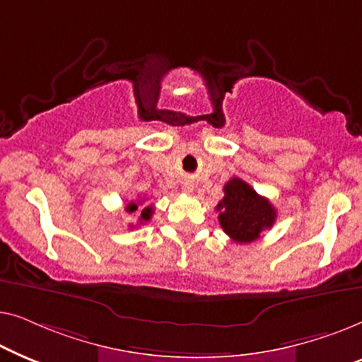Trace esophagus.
<instances>
[{"label": "esophagus", "instance_id": "34e87169", "mask_svg": "<svg viewBox=\"0 0 362 362\" xmlns=\"http://www.w3.org/2000/svg\"><path fill=\"white\" fill-rule=\"evenodd\" d=\"M186 191H192V187H191V186H187V187H186Z\"/></svg>", "mask_w": 362, "mask_h": 362}]
</instances>
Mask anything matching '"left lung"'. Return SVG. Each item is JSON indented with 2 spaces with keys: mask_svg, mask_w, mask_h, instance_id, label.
Here are the masks:
<instances>
[{
  "mask_svg": "<svg viewBox=\"0 0 362 362\" xmlns=\"http://www.w3.org/2000/svg\"><path fill=\"white\" fill-rule=\"evenodd\" d=\"M219 224L227 235L239 244H249L270 229L276 219L275 207L267 197L257 194L240 177H232L224 186V197L217 204Z\"/></svg>",
  "mask_w": 362,
  "mask_h": 362,
  "instance_id": "8db88e82",
  "label": "left lung"
}]
</instances>
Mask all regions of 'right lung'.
I'll list each match as a JSON object with an SVG mask.
<instances>
[{"instance_id": "add662e5", "label": "right lung", "mask_w": 362, "mask_h": 362, "mask_svg": "<svg viewBox=\"0 0 362 362\" xmlns=\"http://www.w3.org/2000/svg\"><path fill=\"white\" fill-rule=\"evenodd\" d=\"M138 204H141V201L140 202H135V201L128 202L127 207H125V211L128 212V214H136V212H138ZM151 216H153V206H146V207H143V209L140 211V219H138V221H140V224H143V222L150 221Z\"/></svg>"}]
</instances>
